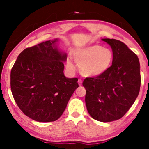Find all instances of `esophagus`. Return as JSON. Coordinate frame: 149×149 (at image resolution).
Instances as JSON below:
<instances>
[{
    "instance_id": "34e87169",
    "label": "esophagus",
    "mask_w": 149,
    "mask_h": 149,
    "mask_svg": "<svg viewBox=\"0 0 149 149\" xmlns=\"http://www.w3.org/2000/svg\"><path fill=\"white\" fill-rule=\"evenodd\" d=\"M78 85H82V83H83V81H82V80L79 79V80H78Z\"/></svg>"
}]
</instances>
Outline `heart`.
<instances>
[{"label": "heart", "mask_w": 149, "mask_h": 149, "mask_svg": "<svg viewBox=\"0 0 149 149\" xmlns=\"http://www.w3.org/2000/svg\"><path fill=\"white\" fill-rule=\"evenodd\" d=\"M73 58L79 66L80 72L85 77H96L104 74L111 66L113 54L111 49L100 45H92L78 49ZM66 66L74 69L71 61L67 60Z\"/></svg>", "instance_id": "obj_1"}]
</instances>
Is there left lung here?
<instances>
[{"label": "left lung", "instance_id": "left-lung-1", "mask_svg": "<svg viewBox=\"0 0 149 149\" xmlns=\"http://www.w3.org/2000/svg\"><path fill=\"white\" fill-rule=\"evenodd\" d=\"M102 40L111 47L112 65L104 74L85 78L83 85L86 90L87 109L92 118L111 122L121 118L139 95L140 64L137 55L123 42Z\"/></svg>", "mask_w": 149, "mask_h": 149}]
</instances>
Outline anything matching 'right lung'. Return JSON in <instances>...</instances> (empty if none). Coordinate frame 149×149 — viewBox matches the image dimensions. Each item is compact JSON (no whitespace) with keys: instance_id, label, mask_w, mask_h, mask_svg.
Masks as SVG:
<instances>
[{"instance_id":"add662e5","label":"right lung","mask_w":149,"mask_h":149,"mask_svg":"<svg viewBox=\"0 0 149 149\" xmlns=\"http://www.w3.org/2000/svg\"><path fill=\"white\" fill-rule=\"evenodd\" d=\"M58 39L27 47L19 54L10 73L15 102L26 116L38 122L57 120L78 88V78L64 74L66 54L55 45Z\"/></svg>"}]
</instances>
